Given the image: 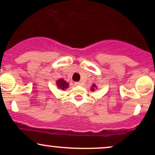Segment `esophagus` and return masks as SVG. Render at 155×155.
Segmentation results:
<instances>
[{"mask_svg":"<svg viewBox=\"0 0 155 155\" xmlns=\"http://www.w3.org/2000/svg\"><path fill=\"white\" fill-rule=\"evenodd\" d=\"M81 83L80 82V81H76V82H75V85H76V86H79V85H81Z\"/></svg>","mask_w":155,"mask_h":155,"instance_id":"1","label":"esophagus"}]
</instances>
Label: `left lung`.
Returning <instances> with one entry per match:
<instances>
[{"label": "left lung", "instance_id": "8db88e82", "mask_svg": "<svg viewBox=\"0 0 155 155\" xmlns=\"http://www.w3.org/2000/svg\"><path fill=\"white\" fill-rule=\"evenodd\" d=\"M95 89H97V86H96L95 84H93L92 85V87H91V88H90V90H91L92 92H93L94 90H95Z\"/></svg>", "mask_w": 155, "mask_h": 155}]
</instances>
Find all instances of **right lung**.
<instances>
[{
    "instance_id": "obj_1",
    "label": "right lung",
    "mask_w": 155,
    "mask_h": 155,
    "mask_svg": "<svg viewBox=\"0 0 155 155\" xmlns=\"http://www.w3.org/2000/svg\"><path fill=\"white\" fill-rule=\"evenodd\" d=\"M56 85L58 89H60L62 90H65L67 88H68L69 84L66 81L63 79H60L56 81Z\"/></svg>"
}]
</instances>
